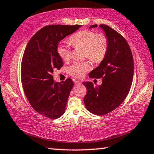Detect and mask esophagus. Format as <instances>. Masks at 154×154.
<instances>
[{
  "label": "esophagus",
  "instance_id": "34e87169",
  "mask_svg": "<svg viewBox=\"0 0 154 154\" xmlns=\"http://www.w3.org/2000/svg\"><path fill=\"white\" fill-rule=\"evenodd\" d=\"M75 84H82V82H79V81H75Z\"/></svg>",
  "mask_w": 154,
  "mask_h": 154
}]
</instances>
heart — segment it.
I'll return each instance as SVG.
<instances>
[{"instance_id":"b5f03b06","label":"heart","mask_w":154,"mask_h":154,"mask_svg":"<svg viewBox=\"0 0 154 154\" xmlns=\"http://www.w3.org/2000/svg\"><path fill=\"white\" fill-rule=\"evenodd\" d=\"M69 42L74 48L82 47L85 48V58H88L96 63L103 60L108 50V38L105 34H96L91 30L77 32L71 36ZM57 52L64 62L69 61L72 57L71 49L65 44H59L57 47ZM90 69V62H77L69 67V72L71 76L80 79L84 77Z\"/></svg>"}]
</instances>
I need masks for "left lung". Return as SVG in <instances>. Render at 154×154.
I'll return each instance as SVG.
<instances>
[{"label": "left lung", "instance_id": "8db88e82", "mask_svg": "<svg viewBox=\"0 0 154 154\" xmlns=\"http://www.w3.org/2000/svg\"><path fill=\"white\" fill-rule=\"evenodd\" d=\"M108 38V50L100 65L91 71L90 78H102L100 85L83 82L88 90L83 102L88 111L97 116L109 113L123 103L129 93L134 74L132 51L120 34L105 24L99 26ZM97 27V24L90 28Z\"/></svg>", "mask_w": 154, "mask_h": 154}]
</instances>
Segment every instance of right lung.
<instances>
[{"mask_svg": "<svg viewBox=\"0 0 154 154\" xmlns=\"http://www.w3.org/2000/svg\"><path fill=\"white\" fill-rule=\"evenodd\" d=\"M81 26H46L35 34L26 47L21 65L23 89L32 107L46 118H59L65 112L74 83L70 78L60 83L54 81V71L63 66L57 47Z\"/></svg>", "mask_w": 154, "mask_h": 154, "instance_id": "obj_1", "label": "right lung"}]
</instances>
